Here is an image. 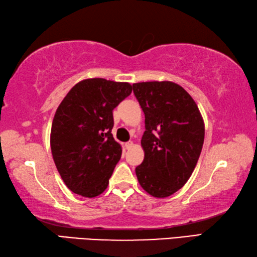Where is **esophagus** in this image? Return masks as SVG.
Masks as SVG:
<instances>
[{
    "instance_id": "1",
    "label": "esophagus",
    "mask_w": 257,
    "mask_h": 257,
    "mask_svg": "<svg viewBox=\"0 0 257 257\" xmlns=\"http://www.w3.org/2000/svg\"><path fill=\"white\" fill-rule=\"evenodd\" d=\"M134 146V144H133V142H128V143H125L124 144V147L127 148V149H129V148H132Z\"/></svg>"
}]
</instances>
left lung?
<instances>
[{"mask_svg": "<svg viewBox=\"0 0 257 257\" xmlns=\"http://www.w3.org/2000/svg\"><path fill=\"white\" fill-rule=\"evenodd\" d=\"M145 114L142 147L145 157L136 167L142 188L153 197H170L194 171L204 141V122L194 100L179 84H133Z\"/></svg>", "mask_w": 257, "mask_h": 257, "instance_id": "left-lung-1", "label": "left lung"}]
</instances>
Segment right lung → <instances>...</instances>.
Masks as SVG:
<instances>
[{"label": "right lung", "instance_id": "add662e5", "mask_svg": "<svg viewBox=\"0 0 257 257\" xmlns=\"http://www.w3.org/2000/svg\"><path fill=\"white\" fill-rule=\"evenodd\" d=\"M132 91L125 82L87 78L74 85L56 110L51 154L72 192L94 198L108 188L122 153L111 134L112 111Z\"/></svg>", "mask_w": 257, "mask_h": 257}]
</instances>
